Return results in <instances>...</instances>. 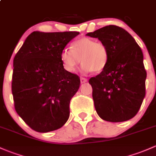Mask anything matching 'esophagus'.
I'll return each mask as SVG.
<instances>
[{
  "mask_svg": "<svg viewBox=\"0 0 156 156\" xmlns=\"http://www.w3.org/2000/svg\"><path fill=\"white\" fill-rule=\"evenodd\" d=\"M80 82H81V83H85V82H87V79L84 77H81L80 78Z\"/></svg>",
  "mask_w": 156,
  "mask_h": 156,
  "instance_id": "1",
  "label": "esophagus"
}]
</instances>
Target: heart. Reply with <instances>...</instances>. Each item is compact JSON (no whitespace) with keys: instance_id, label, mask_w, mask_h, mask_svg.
<instances>
[{"instance_id":"obj_1","label":"heart","mask_w":156,"mask_h":156,"mask_svg":"<svg viewBox=\"0 0 156 156\" xmlns=\"http://www.w3.org/2000/svg\"><path fill=\"white\" fill-rule=\"evenodd\" d=\"M71 48L72 50L64 48L60 53L63 67L67 71L74 72L80 62H83L81 69L84 73L101 71L108 64L109 53L103 43L90 38H82L73 41Z\"/></svg>"}]
</instances>
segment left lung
Wrapping results in <instances>:
<instances>
[{
  "instance_id": "left-lung-1",
  "label": "left lung",
  "mask_w": 156,
  "mask_h": 156,
  "mask_svg": "<svg viewBox=\"0 0 156 156\" xmlns=\"http://www.w3.org/2000/svg\"><path fill=\"white\" fill-rule=\"evenodd\" d=\"M86 36L106 46L108 64L89 80L97 113L103 120L123 122L135 117L145 97L147 72L141 49L124 29L108 25Z\"/></svg>"
}]
</instances>
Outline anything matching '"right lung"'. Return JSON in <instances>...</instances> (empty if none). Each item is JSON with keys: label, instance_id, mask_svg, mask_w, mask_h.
<instances>
[{"label": "right lung", "instance_id": "add662e5", "mask_svg": "<svg viewBox=\"0 0 156 156\" xmlns=\"http://www.w3.org/2000/svg\"><path fill=\"white\" fill-rule=\"evenodd\" d=\"M79 34L34 31L15 56L12 82L15 108L35 131L58 129L69 118L70 101L80 80L65 69L60 53Z\"/></svg>", "mask_w": 156, "mask_h": 156}]
</instances>
